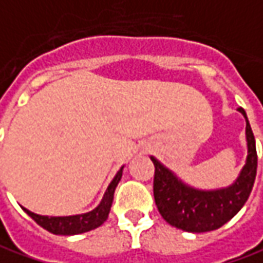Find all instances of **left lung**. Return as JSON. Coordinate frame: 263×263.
Segmentation results:
<instances>
[{
    "mask_svg": "<svg viewBox=\"0 0 263 263\" xmlns=\"http://www.w3.org/2000/svg\"><path fill=\"white\" fill-rule=\"evenodd\" d=\"M239 112L246 119L248 157L240 175L229 187L215 191H201L185 185L180 179L164 167L159 160L154 163V199L159 213L166 221L183 231L205 233L220 229L239 213L246 204L256 177L258 154L255 137L245 109Z\"/></svg>",
    "mask_w": 263,
    "mask_h": 263,
    "instance_id": "8db88e82",
    "label": "left lung"
}]
</instances>
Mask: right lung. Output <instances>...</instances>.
<instances>
[{
	"label": "right lung",
	"instance_id": "1",
	"mask_svg": "<svg viewBox=\"0 0 263 263\" xmlns=\"http://www.w3.org/2000/svg\"><path fill=\"white\" fill-rule=\"evenodd\" d=\"M122 168L123 167H121V170L114 177V180L110 182V185L107 186L102 202L90 213L80 214V215H69V217H46V215H39V214L32 213V211H29L26 208H23V210L41 227H43L45 230L50 231V233H53V234L72 236V234H80V233L95 230L107 220V215H109L110 206H112V202H114L115 189H116V186H118L121 177H122Z\"/></svg>",
	"mask_w": 263,
	"mask_h": 263
}]
</instances>
